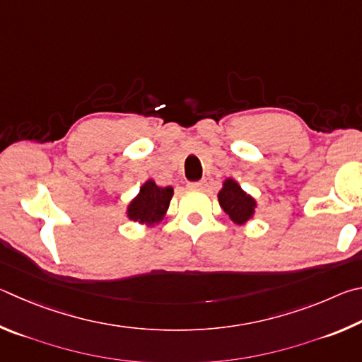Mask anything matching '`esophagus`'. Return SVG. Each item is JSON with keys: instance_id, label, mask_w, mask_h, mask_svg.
<instances>
[{"instance_id": "obj_1", "label": "esophagus", "mask_w": 362, "mask_h": 362, "mask_svg": "<svg viewBox=\"0 0 362 362\" xmlns=\"http://www.w3.org/2000/svg\"><path fill=\"white\" fill-rule=\"evenodd\" d=\"M187 186L191 189H202L205 186V181H194V182H189Z\"/></svg>"}]
</instances>
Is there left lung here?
<instances>
[{
    "label": "left lung",
    "mask_w": 362,
    "mask_h": 362,
    "mask_svg": "<svg viewBox=\"0 0 362 362\" xmlns=\"http://www.w3.org/2000/svg\"><path fill=\"white\" fill-rule=\"evenodd\" d=\"M218 199L221 208L237 224L246 223L255 213L256 202L248 194L243 192V189L233 180H226L224 187L218 194Z\"/></svg>",
    "instance_id": "left-lung-1"
}]
</instances>
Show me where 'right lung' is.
<instances>
[{"instance_id":"1","label":"right lung","mask_w":362,"mask_h":362,"mask_svg":"<svg viewBox=\"0 0 362 362\" xmlns=\"http://www.w3.org/2000/svg\"><path fill=\"white\" fill-rule=\"evenodd\" d=\"M173 187H158L154 181L144 182L138 197L129 205V218L141 224L154 226L162 221L170 205Z\"/></svg>"}]
</instances>
